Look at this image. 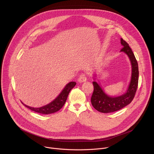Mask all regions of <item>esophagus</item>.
<instances>
[{"label":"esophagus","instance_id":"34e87169","mask_svg":"<svg viewBox=\"0 0 154 154\" xmlns=\"http://www.w3.org/2000/svg\"><path fill=\"white\" fill-rule=\"evenodd\" d=\"M87 80V78H86V76L85 75V74L84 73H82L80 75H79V77L78 79V81L80 83H83L85 81H86Z\"/></svg>","mask_w":154,"mask_h":154}]
</instances>
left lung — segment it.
I'll return each mask as SVG.
<instances>
[{"instance_id":"1","label":"left lung","mask_w":154,"mask_h":154,"mask_svg":"<svg viewBox=\"0 0 154 154\" xmlns=\"http://www.w3.org/2000/svg\"><path fill=\"white\" fill-rule=\"evenodd\" d=\"M121 43L123 46L121 52L128 55L131 64L132 69L130 83L125 93L118 97H110L104 93L96 82H93L94 91L91 99V104L96 110L101 113L114 112L130 103L135 97L138 88L139 71L137 61L128 44L122 38H121Z\"/></svg>"}]
</instances>
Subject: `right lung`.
Instances as JSON below:
<instances>
[{
    "mask_svg": "<svg viewBox=\"0 0 154 154\" xmlns=\"http://www.w3.org/2000/svg\"><path fill=\"white\" fill-rule=\"evenodd\" d=\"M75 85H76V83L75 82H69L68 84L66 85L64 88L63 90L61 93L58 95V96L55 100H54L50 103L45 106H43L42 107L33 108V107L27 106L24 104L23 102H22V103L24 104L28 108L30 109L31 110L38 113L48 115V114H51V113L57 112L58 110H60V109L63 107V106L64 105L70 91L73 88Z\"/></svg>",
    "mask_w": 154,
    "mask_h": 154,
    "instance_id": "obj_1",
    "label": "right lung"
}]
</instances>
